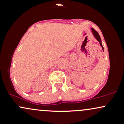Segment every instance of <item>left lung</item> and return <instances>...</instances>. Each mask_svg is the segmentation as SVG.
Instances as JSON below:
<instances>
[{
    "label": "left lung",
    "instance_id": "1",
    "mask_svg": "<svg viewBox=\"0 0 124 124\" xmlns=\"http://www.w3.org/2000/svg\"><path fill=\"white\" fill-rule=\"evenodd\" d=\"M92 31H93V33L94 35L95 38H96V39L99 41L100 44V45L101 46V47H102V48H103V49H103V45H102V44H101V38H100V37L99 33H98V32H97L96 31H95L93 29V28H92Z\"/></svg>",
    "mask_w": 124,
    "mask_h": 124
}]
</instances>
